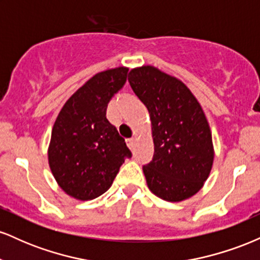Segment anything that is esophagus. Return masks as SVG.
<instances>
[{
    "instance_id": "obj_1",
    "label": "esophagus",
    "mask_w": 260,
    "mask_h": 260,
    "mask_svg": "<svg viewBox=\"0 0 260 260\" xmlns=\"http://www.w3.org/2000/svg\"><path fill=\"white\" fill-rule=\"evenodd\" d=\"M134 143H136V137H132V138L127 139V144H128V147H129V148H133Z\"/></svg>"
}]
</instances>
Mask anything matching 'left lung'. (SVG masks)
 <instances>
[{
    "mask_svg": "<svg viewBox=\"0 0 260 260\" xmlns=\"http://www.w3.org/2000/svg\"><path fill=\"white\" fill-rule=\"evenodd\" d=\"M128 82L150 115L154 156L143 166L149 189L168 202L194 196L214 161L210 127L198 100L180 79L153 66L134 68Z\"/></svg>",
    "mask_w": 260,
    "mask_h": 260,
    "instance_id": "1",
    "label": "left lung"
}]
</instances>
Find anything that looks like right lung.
<instances>
[{
    "label": "right lung",
    "mask_w": 260,
    "mask_h": 260,
    "mask_svg": "<svg viewBox=\"0 0 260 260\" xmlns=\"http://www.w3.org/2000/svg\"><path fill=\"white\" fill-rule=\"evenodd\" d=\"M127 73L128 68L117 67L95 74L66 101L53 124L50 169L58 186L79 201L105 193L132 156L106 118L107 104L123 88Z\"/></svg>",
    "instance_id": "add662e5"
}]
</instances>
